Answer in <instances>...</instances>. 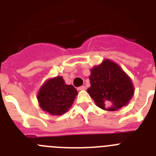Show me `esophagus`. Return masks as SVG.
<instances>
[{
	"instance_id": "esophagus-1",
	"label": "esophagus",
	"mask_w": 156,
	"mask_h": 156,
	"mask_svg": "<svg viewBox=\"0 0 156 156\" xmlns=\"http://www.w3.org/2000/svg\"><path fill=\"white\" fill-rule=\"evenodd\" d=\"M85 89H86V87L85 86H81L78 87V90H84Z\"/></svg>"
}]
</instances>
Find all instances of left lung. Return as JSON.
<instances>
[{
    "instance_id": "8db88e82",
    "label": "left lung",
    "mask_w": 156,
    "mask_h": 156,
    "mask_svg": "<svg viewBox=\"0 0 156 156\" xmlns=\"http://www.w3.org/2000/svg\"><path fill=\"white\" fill-rule=\"evenodd\" d=\"M90 87L87 93L98 107L116 111L129 104L134 94L133 82L118 64L105 59L94 66L89 76Z\"/></svg>"
}]
</instances>
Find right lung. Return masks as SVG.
<instances>
[{"label":"right lung","instance_id":"1","mask_svg":"<svg viewBox=\"0 0 156 156\" xmlns=\"http://www.w3.org/2000/svg\"><path fill=\"white\" fill-rule=\"evenodd\" d=\"M77 94L73 85H67L62 76H58L44 83L37 98L43 111L52 115H61L71 108Z\"/></svg>","mask_w":156,"mask_h":156}]
</instances>
